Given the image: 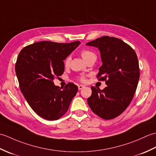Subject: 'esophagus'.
<instances>
[{
    "label": "esophagus",
    "mask_w": 156,
    "mask_h": 156,
    "mask_svg": "<svg viewBox=\"0 0 156 156\" xmlns=\"http://www.w3.org/2000/svg\"><path fill=\"white\" fill-rule=\"evenodd\" d=\"M84 88V85H79L78 86V90H82V89H83Z\"/></svg>",
    "instance_id": "1"
}]
</instances>
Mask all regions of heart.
I'll list each match as a JSON object with an SVG mask.
<instances>
[{"label": "heart", "mask_w": 156, "mask_h": 156, "mask_svg": "<svg viewBox=\"0 0 156 156\" xmlns=\"http://www.w3.org/2000/svg\"><path fill=\"white\" fill-rule=\"evenodd\" d=\"M81 55L85 61H87L88 59L92 57H96L95 54H94L93 52L90 51V50H88V49H84V50L82 51ZM70 59H70V57H69V56H68V57L66 58V59H65V62H64L65 66H69V62H70ZM80 80L82 82H84L85 81V78L83 77V76H82V77L80 78Z\"/></svg>", "instance_id": "heart-1"}]
</instances>
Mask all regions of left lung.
Masks as SVG:
<instances>
[{
    "instance_id": "8db88e82",
    "label": "left lung",
    "mask_w": 156,
    "mask_h": 156,
    "mask_svg": "<svg viewBox=\"0 0 156 156\" xmlns=\"http://www.w3.org/2000/svg\"><path fill=\"white\" fill-rule=\"evenodd\" d=\"M87 45L100 51L102 64L97 77L106 80L107 85L103 90L91 87L88 104L100 117L114 119L127 108L137 89L140 73L137 54L123 41L108 36L88 42Z\"/></svg>"
}]
</instances>
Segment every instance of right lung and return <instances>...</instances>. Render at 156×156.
<instances>
[{
    "mask_svg": "<svg viewBox=\"0 0 156 156\" xmlns=\"http://www.w3.org/2000/svg\"><path fill=\"white\" fill-rule=\"evenodd\" d=\"M80 44L78 41L69 44L44 41L29 45L20 51L15 64L20 89L41 117L58 120L67 112L77 93L78 87L74 83L59 88L53 80L62 75L64 60Z\"/></svg>",
    "mask_w": 156,
    "mask_h": 156,
    "instance_id": "obj_1",
    "label": "right lung"
}]
</instances>
